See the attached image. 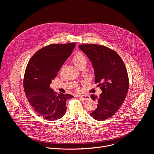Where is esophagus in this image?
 I'll return each instance as SVG.
<instances>
[{
  "mask_svg": "<svg viewBox=\"0 0 154 154\" xmlns=\"http://www.w3.org/2000/svg\"><path fill=\"white\" fill-rule=\"evenodd\" d=\"M79 96L84 100H88L90 99V97L88 95H79Z\"/></svg>",
  "mask_w": 154,
  "mask_h": 154,
  "instance_id": "1",
  "label": "esophagus"
}]
</instances>
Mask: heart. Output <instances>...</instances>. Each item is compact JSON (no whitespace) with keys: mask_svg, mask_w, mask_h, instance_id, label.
I'll return each instance as SVG.
<instances>
[{"mask_svg":"<svg viewBox=\"0 0 154 154\" xmlns=\"http://www.w3.org/2000/svg\"><path fill=\"white\" fill-rule=\"evenodd\" d=\"M72 62L76 67L79 68L81 66L87 63V57L86 55L81 52H77L72 58ZM63 69V66L60 69V71Z\"/></svg>","mask_w":154,"mask_h":154,"instance_id":"b5f03b06","label":"heart"}]
</instances>
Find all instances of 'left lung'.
Wrapping results in <instances>:
<instances>
[{
  "mask_svg": "<svg viewBox=\"0 0 154 154\" xmlns=\"http://www.w3.org/2000/svg\"><path fill=\"white\" fill-rule=\"evenodd\" d=\"M79 48L91 61L95 83L102 90L99 97L91 95L97 107L90 115L97 121L105 120L115 115L127 96L129 82L125 64L115 51L106 46L88 44Z\"/></svg>",
  "mask_w": 154,
  "mask_h": 154,
  "instance_id": "left-lung-1",
  "label": "left lung"
}]
</instances>
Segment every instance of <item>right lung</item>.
Returning <instances> with one entry per match:
<instances>
[{"label": "right lung", "mask_w": 154, "mask_h": 154, "mask_svg": "<svg viewBox=\"0 0 154 154\" xmlns=\"http://www.w3.org/2000/svg\"><path fill=\"white\" fill-rule=\"evenodd\" d=\"M75 46V42L50 45L38 51L27 64L24 78L26 96L36 113L48 121L62 118L66 111V100L74 97L57 94L49 86Z\"/></svg>", "instance_id": "right-lung-1"}]
</instances>
